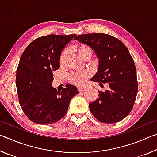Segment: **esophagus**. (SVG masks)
I'll return each instance as SVG.
<instances>
[{
	"label": "esophagus",
	"instance_id": "1",
	"mask_svg": "<svg viewBox=\"0 0 157 157\" xmlns=\"http://www.w3.org/2000/svg\"><path fill=\"white\" fill-rule=\"evenodd\" d=\"M78 89L79 92H83L86 89V87H78Z\"/></svg>",
	"mask_w": 157,
	"mask_h": 157
}]
</instances>
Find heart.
I'll list each match as a JSON object with an SVG mask.
<instances>
[{"label": "heart", "mask_w": 157, "mask_h": 157, "mask_svg": "<svg viewBox=\"0 0 157 157\" xmlns=\"http://www.w3.org/2000/svg\"><path fill=\"white\" fill-rule=\"evenodd\" d=\"M74 50L78 52V54L82 59H85L86 57H90L91 55V49L87 45L83 44H78L74 47ZM68 55V51L66 50H63L62 52L59 57V63L60 65H63L65 63L66 57ZM90 76V73L87 71H85L83 73H71L68 77L69 82L71 84L78 85V86H82L85 82L86 79Z\"/></svg>", "instance_id": "b5f03b06"}]
</instances>
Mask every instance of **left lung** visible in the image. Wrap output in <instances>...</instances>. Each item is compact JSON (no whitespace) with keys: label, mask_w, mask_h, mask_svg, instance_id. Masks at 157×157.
Returning <instances> with one entry per match:
<instances>
[{"label":"left lung","mask_w":157,"mask_h":157,"mask_svg":"<svg viewBox=\"0 0 157 157\" xmlns=\"http://www.w3.org/2000/svg\"><path fill=\"white\" fill-rule=\"evenodd\" d=\"M99 59V67L91 81L109 89L99 91L97 100L89 104L93 115L101 123H116L123 120L134 107L138 92L136 68L128 49L119 39L103 33L76 36Z\"/></svg>","instance_id":"8db88e82"}]
</instances>
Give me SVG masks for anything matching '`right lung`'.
Wrapping results in <instances>:
<instances>
[{
  "label": "right lung",
  "mask_w": 157,
  "mask_h": 157,
  "mask_svg": "<svg viewBox=\"0 0 157 157\" xmlns=\"http://www.w3.org/2000/svg\"><path fill=\"white\" fill-rule=\"evenodd\" d=\"M75 36L39 37L21 55L16 77L18 101L26 116L34 123L49 124L60 121L67 113L71 100L79 94L71 84H66L62 91L51 86L53 73L59 68L61 52Z\"/></svg>",
  "instance_id": "obj_1"
}]
</instances>
